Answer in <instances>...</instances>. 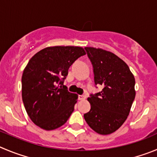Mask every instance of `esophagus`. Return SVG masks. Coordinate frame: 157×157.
I'll list each match as a JSON object with an SVG mask.
<instances>
[{"mask_svg":"<svg viewBox=\"0 0 157 157\" xmlns=\"http://www.w3.org/2000/svg\"><path fill=\"white\" fill-rule=\"evenodd\" d=\"M86 98V97L84 95H78V100L82 101V100H84Z\"/></svg>","mask_w":157,"mask_h":157,"instance_id":"obj_1","label":"esophagus"}]
</instances>
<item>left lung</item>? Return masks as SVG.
Masks as SVG:
<instances>
[{"label": "left lung", "instance_id": "1", "mask_svg": "<svg viewBox=\"0 0 157 157\" xmlns=\"http://www.w3.org/2000/svg\"><path fill=\"white\" fill-rule=\"evenodd\" d=\"M85 50L93 67L95 85L103 88L87 98L90 110L83 117L94 131L111 134L129 114L136 96L135 77L128 65L112 52L93 47Z\"/></svg>", "mask_w": 157, "mask_h": 157}]
</instances>
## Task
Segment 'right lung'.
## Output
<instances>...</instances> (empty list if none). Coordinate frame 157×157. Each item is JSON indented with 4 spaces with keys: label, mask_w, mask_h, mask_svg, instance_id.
I'll return each mask as SVG.
<instances>
[{
    "label": "right lung",
    "mask_w": 157,
    "mask_h": 157,
    "mask_svg": "<svg viewBox=\"0 0 157 157\" xmlns=\"http://www.w3.org/2000/svg\"><path fill=\"white\" fill-rule=\"evenodd\" d=\"M85 51L78 46H53L42 49L28 63L21 77V94L26 112L45 130L64 125L74 110L77 94L63 85L68 70Z\"/></svg>",
    "instance_id": "1"
}]
</instances>
